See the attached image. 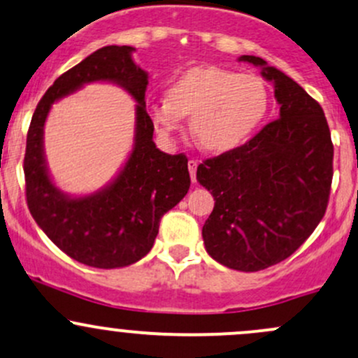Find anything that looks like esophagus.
Wrapping results in <instances>:
<instances>
[{"label": "esophagus", "mask_w": 358, "mask_h": 358, "mask_svg": "<svg viewBox=\"0 0 358 358\" xmlns=\"http://www.w3.org/2000/svg\"><path fill=\"white\" fill-rule=\"evenodd\" d=\"M197 166H199V163L195 159H190L189 161V171H190V178H192V182H197Z\"/></svg>", "instance_id": "esophagus-1"}]
</instances>
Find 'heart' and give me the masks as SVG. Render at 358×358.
<instances>
[{"label": "heart", "instance_id": "1", "mask_svg": "<svg viewBox=\"0 0 358 358\" xmlns=\"http://www.w3.org/2000/svg\"><path fill=\"white\" fill-rule=\"evenodd\" d=\"M154 129L173 135L192 116L195 141L210 152H227L247 141L268 110V89L255 75L223 69H194L168 90L166 99L149 104Z\"/></svg>", "mask_w": 358, "mask_h": 358}]
</instances>
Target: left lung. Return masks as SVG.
<instances>
[{
    "instance_id": "1",
    "label": "left lung",
    "mask_w": 358,
    "mask_h": 358,
    "mask_svg": "<svg viewBox=\"0 0 358 358\" xmlns=\"http://www.w3.org/2000/svg\"><path fill=\"white\" fill-rule=\"evenodd\" d=\"M238 62L273 82L278 120L247 144L210 157L197 182L214 197L202 227L206 250L229 269L254 273L289 257L324 216L333 180V142L315 99L259 56Z\"/></svg>"
}]
</instances>
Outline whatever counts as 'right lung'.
<instances>
[{"label":"right lung","instance_id":"1","mask_svg":"<svg viewBox=\"0 0 358 358\" xmlns=\"http://www.w3.org/2000/svg\"><path fill=\"white\" fill-rule=\"evenodd\" d=\"M135 48L104 46L58 77L34 111L27 134L24 173L32 217L66 255L90 268H125L141 261L154 245L159 221L190 189L189 159L156 148L154 125L145 110L149 75L135 65ZM110 81L138 103L134 148L108 186L73 198L52 183L43 156V123L56 100L85 83Z\"/></svg>","mask_w":358,"mask_h":358}]
</instances>
